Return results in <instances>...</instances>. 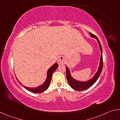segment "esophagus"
I'll use <instances>...</instances> for the list:
<instances>
[{"instance_id": "esophagus-1", "label": "esophagus", "mask_w": 120, "mask_h": 120, "mask_svg": "<svg viewBox=\"0 0 120 120\" xmlns=\"http://www.w3.org/2000/svg\"><path fill=\"white\" fill-rule=\"evenodd\" d=\"M65 61H66L65 58L63 56H62V57H60L58 60L57 63L58 64V65H62V64H64L65 63Z\"/></svg>"}]
</instances>
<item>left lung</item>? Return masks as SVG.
I'll return each instance as SVG.
<instances>
[{
  "instance_id": "obj_1",
  "label": "left lung",
  "mask_w": 120,
  "mask_h": 120,
  "mask_svg": "<svg viewBox=\"0 0 120 120\" xmlns=\"http://www.w3.org/2000/svg\"><path fill=\"white\" fill-rule=\"evenodd\" d=\"M90 36L91 37L94 38H95L96 40H97V41L98 43V45H99L101 53V57H100L99 66H98V71L96 72L95 75H94L91 79H90L86 81H78L77 80V79H75L72 76V75L71 74L70 70L68 68V66L66 65V77H67V79H68V81L69 83V84H70L71 87H72L73 89L76 90V91H84V90H86L87 89H89V87L92 86L96 82V81L98 80V77H99L101 73V72L102 71L103 55H102V49L101 45L99 40L98 39L97 37H96L95 35H94V34H92L91 33H90Z\"/></svg>"
}]
</instances>
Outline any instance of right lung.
<instances>
[{"label": "right lung", "mask_w": 120, "mask_h": 120, "mask_svg": "<svg viewBox=\"0 0 120 120\" xmlns=\"http://www.w3.org/2000/svg\"><path fill=\"white\" fill-rule=\"evenodd\" d=\"M58 66V65L57 63H55L53 65H52L50 68L48 69L47 72V77H46V80L41 85L38 86L36 87H26L25 86H24L22 85V84L19 81H18V79L17 78L16 76V79H17L18 82L20 84L22 85L23 87H24L25 89H26L27 90L30 91L31 92H33V93H42L44 91H45L46 90H47L48 87L49 86V84L50 83V81H51L52 79V73L55 71L57 68Z\"/></svg>", "instance_id": "1"}]
</instances>
